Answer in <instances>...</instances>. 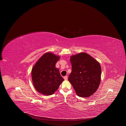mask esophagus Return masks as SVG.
<instances>
[{
    "instance_id": "esophagus-1",
    "label": "esophagus",
    "mask_w": 126,
    "mask_h": 126,
    "mask_svg": "<svg viewBox=\"0 0 126 126\" xmlns=\"http://www.w3.org/2000/svg\"><path fill=\"white\" fill-rule=\"evenodd\" d=\"M64 80H68V76H64Z\"/></svg>"
}]
</instances>
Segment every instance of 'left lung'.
I'll return each instance as SVG.
<instances>
[{
	"label": "left lung",
	"instance_id": "8db88e82",
	"mask_svg": "<svg viewBox=\"0 0 126 126\" xmlns=\"http://www.w3.org/2000/svg\"><path fill=\"white\" fill-rule=\"evenodd\" d=\"M72 72L68 80L79 97H88L98 89L101 76L99 63L86 53H81L70 58Z\"/></svg>",
	"mask_w": 126,
	"mask_h": 126
}]
</instances>
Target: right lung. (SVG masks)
<instances>
[{
    "mask_svg": "<svg viewBox=\"0 0 126 126\" xmlns=\"http://www.w3.org/2000/svg\"><path fill=\"white\" fill-rule=\"evenodd\" d=\"M59 57L51 53H46L41 57L32 69V79L36 90L43 95L54 93L64 79L55 65Z\"/></svg>",
    "mask_w": 126,
    "mask_h": 126,
    "instance_id": "add662e5",
    "label": "right lung"
}]
</instances>
